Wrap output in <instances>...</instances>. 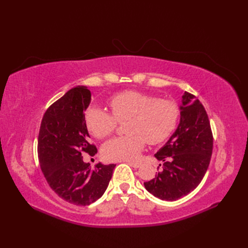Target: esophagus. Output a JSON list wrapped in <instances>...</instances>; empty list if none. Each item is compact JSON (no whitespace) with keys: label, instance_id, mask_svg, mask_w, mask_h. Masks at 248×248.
Here are the masks:
<instances>
[{"label":"esophagus","instance_id":"1","mask_svg":"<svg viewBox=\"0 0 248 248\" xmlns=\"http://www.w3.org/2000/svg\"><path fill=\"white\" fill-rule=\"evenodd\" d=\"M128 164L130 167H132V168H134V169H139L140 167V163H138V162H128Z\"/></svg>","mask_w":248,"mask_h":248}]
</instances>
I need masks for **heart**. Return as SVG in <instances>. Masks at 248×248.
Here are the masks:
<instances>
[{
    "label": "heart",
    "instance_id": "1",
    "mask_svg": "<svg viewBox=\"0 0 248 248\" xmlns=\"http://www.w3.org/2000/svg\"><path fill=\"white\" fill-rule=\"evenodd\" d=\"M108 104L111 114L90 108L85 112V123L93 137L103 139L116 130L118 122L127 120L124 125L127 134L108 140L102 147V155L108 161L136 160L146 141L156 145L167 140L180 118L176 102L133 90L114 94Z\"/></svg>",
    "mask_w": 248,
    "mask_h": 248
}]
</instances>
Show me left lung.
Listing matches in <instances>:
<instances>
[{"label": "left lung", "mask_w": 248, "mask_h": 248, "mask_svg": "<svg viewBox=\"0 0 248 248\" xmlns=\"http://www.w3.org/2000/svg\"><path fill=\"white\" fill-rule=\"evenodd\" d=\"M180 110L178 128L155 154L163 161L162 170L144 183L150 193L163 201L179 200L196 189L212 155V130L202 104L196 96L185 92Z\"/></svg>", "instance_id": "left-lung-1"}]
</instances>
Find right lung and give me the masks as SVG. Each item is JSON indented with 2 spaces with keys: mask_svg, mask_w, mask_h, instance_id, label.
<instances>
[{
  "mask_svg": "<svg viewBox=\"0 0 248 248\" xmlns=\"http://www.w3.org/2000/svg\"><path fill=\"white\" fill-rule=\"evenodd\" d=\"M91 92L84 86L69 90L44 114L38 136L40 168L50 188L60 198L78 206H87L102 197L116 164L97 163L94 170L82 154L94 156L90 144L85 110Z\"/></svg>",
  "mask_w": 248,
  "mask_h": 248,
  "instance_id": "right-lung-1",
  "label": "right lung"
}]
</instances>
